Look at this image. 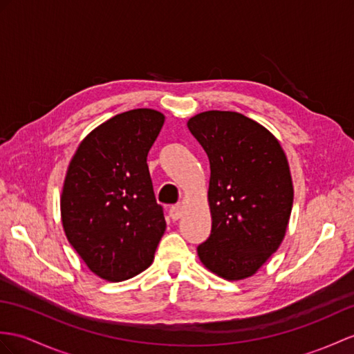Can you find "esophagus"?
Masks as SVG:
<instances>
[{
  "instance_id": "obj_1",
  "label": "esophagus",
  "mask_w": 354,
  "mask_h": 354,
  "mask_svg": "<svg viewBox=\"0 0 354 354\" xmlns=\"http://www.w3.org/2000/svg\"><path fill=\"white\" fill-rule=\"evenodd\" d=\"M180 216H182V210H180V207H177V205L171 207V209H169V218L172 221H177V219H180Z\"/></svg>"
}]
</instances>
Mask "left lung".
Returning a JSON list of instances; mask_svg holds the SVG:
<instances>
[{
    "label": "left lung",
    "mask_w": 354,
    "mask_h": 354,
    "mask_svg": "<svg viewBox=\"0 0 354 354\" xmlns=\"http://www.w3.org/2000/svg\"><path fill=\"white\" fill-rule=\"evenodd\" d=\"M187 127L210 162L212 232L198 257L223 279L252 277L288 227L295 191L286 153L266 127L239 112L205 111Z\"/></svg>",
    "instance_id": "left-lung-1"
}]
</instances>
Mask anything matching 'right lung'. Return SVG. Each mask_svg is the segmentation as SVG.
Segmentation results:
<instances>
[{
  "label": "right lung",
  "instance_id": "1",
  "mask_svg": "<svg viewBox=\"0 0 354 354\" xmlns=\"http://www.w3.org/2000/svg\"><path fill=\"white\" fill-rule=\"evenodd\" d=\"M163 122L162 112L149 108L122 112L85 136L68 163L63 228L102 279L120 282L144 272L165 232L147 165Z\"/></svg>",
  "mask_w": 354,
  "mask_h": 354
}]
</instances>
